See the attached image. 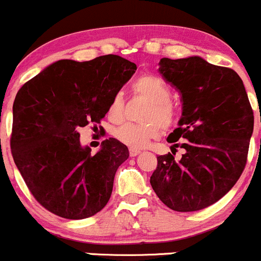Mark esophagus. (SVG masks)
<instances>
[{
	"label": "esophagus",
	"instance_id": "obj_1",
	"mask_svg": "<svg viewBox=\"0 0 261 261\" xmlns=\"http://www.w3.org/2000/svg\"><path fill=\"white\" fill-rule=\"evenodd\" d=\"M138 153H141V151H139V149H137V148H129V154H130V157L137 156V154H138Z\"/></svg>",
	"mask_w": 261,
	"mask_h": 261
}]
</instances>
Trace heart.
I'll list each match as a JSON object with an SVG mask.
<instances>
[{
	"mask_svg": "<svg viewBox=\"0 0 261 261\" xmlns=\"http://www.w3.org/2000/svg\"><path fill=\"white\" fill-rule=\"evenodd\" d=\"M132 89L139 96L149 101L143 114L144 123H124L114 130V137L132 148H142L151 139L162 134L164 128H170L177 117L176 109L170 102L171 91L166 82L154 74H142L134 80ZM113 122H119L124 115V101L120 94L113 96L108 109Z\"/></svg>",
	"mask_w": 261,
	"mask_h": 261,
	"instance_id": "heart-1",
	"label": "heart"
}]
</instances>
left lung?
I'll list each match as a JSON object with an SVG mask.
<instances>
[{
  "instance_id": "left-lung-1",
  "label": "left lung",
  "mask_w": 261,
  "mask_h": 261,
  "mask_svg": "<svg viewBox=\"0 0 261 261\" xmlns=\"http://www.w3.org/2000/svg\"><path fill=\"white\" fill-rule=\"evenodd\" d=\"M159 71L181 95L179 128L167 142L184 148V154L180 160L171 153L157 157L149 182L172 211L204 210L226 195L241 176L254 112L233 69L189 57L162 58Z\"/></svg>"
}]
</instances>
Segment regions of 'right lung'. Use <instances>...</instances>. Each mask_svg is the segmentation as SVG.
<instances>
[{
    "instance_id": "1",
    "label": "right lung",
    "mask_w": 261,
    "mask_h": 261,
    "mask_svg": "<svg viewBox=\"0 0 261 261\" xmlns=\"http://www.w3.org/2000/svg\"><path fill=\"white\" fill-rule=\"evenodd\" d=\"M137 66L114 54L62 59L22 85L12 107L11 151L33 197L67 219L92 217L109 202L125 144L102 142L97 153L80 143V127L100 123Z\"/></svg>"
}]
</instances>
